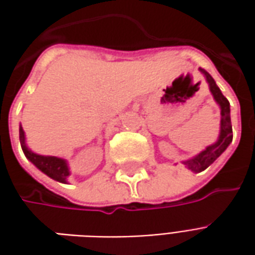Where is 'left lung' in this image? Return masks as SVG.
Returning <instances> with one entry per match:
<instances>
[{
  "label": "left lung",
  "instance_id": "left-lung-1",
  "mask_svg": "<svg viewBox=\"0 0 255 255\" xmlns=\"http://www.w3.org/2000/svg\"><path fill=\"white\" fill-rule=\"evenodd\" d=\"M201 72L205 73L214 100L217 101V104L221 106V132H220V138L216 143L206 147V150H203L202 153H199L195 158L184 161V165H187L188 169H191L195 173L205 171L209 165H212L214 161L217 160L220 155L224 153V150L228 147V144L232 142V124H231L230 116V102H228V100L225 98L224 95L221 94L220 89L216 86L214 79L206 71H203V69H201Z\"/></svg>",
  "mask_w": 255,
  "mask_h": 255
}]
</instances>
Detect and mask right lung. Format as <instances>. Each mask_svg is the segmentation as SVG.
Returning <instances> with one entry per match:
<instances>
[{"label":"right lung","mask_w":255,"mask_h":255,"mask_svg":"<svg viewBox=\"0 0 255 255\" xmlns=\"http://www.w3.org/2000/svg\"><path fill=\"white\" fill-rule=\"evenodd\" d=\"M19 132L21 149L24 151L25 157L38 169H41L43 173H46L49 177H52V179L57 180V182H67V176L69 175V172H68V166L65 164V161L61 160V158H57V157H45V155H38L35 153H32L31 150L27 149V146L24 144V132H23V128L21 127H20Z\"/></svg>","instance_id":"add662e5"}]
</instances>
